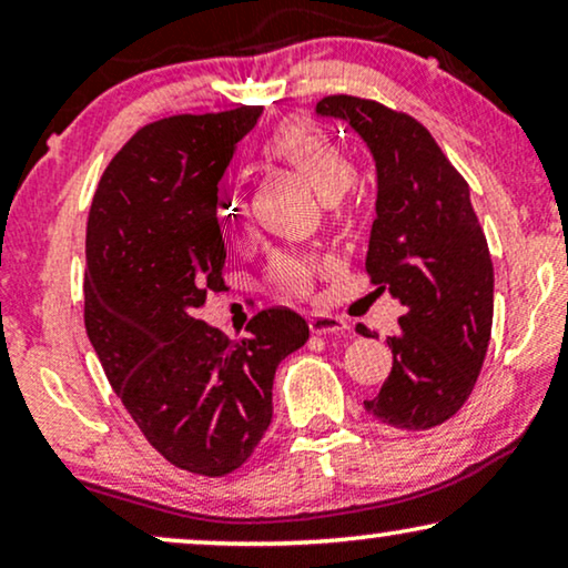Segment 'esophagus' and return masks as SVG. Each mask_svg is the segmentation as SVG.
<instances>
[{
  "label": "esophagus",
  "instance_id": "34e87169",
  "mask_svg": "<svg viewBox=\"0 0 568 568\" xmlns=\"http://www.w3.org/2000/svg\"><path fill=\"white\" fill-rule=\"evenodd\" d=\"M308 329L314 334H345L349 329V324L345 322V318H339L334 314H311Z\"/></svg>",
  "mask_w": 568,
  "mask_h": 568
}]
</instances>
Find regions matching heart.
I'll return each instance as SVG.
<instances>
[{"label": "heart", "instance_id": "b5f03b06", "mask_svg": "<svg viewBox=\"0 0 568 568\" xmlns=\"http://www.w3.org/2000/svg\"><path fill=\"white\" fill-rule=\"evenodd\" d=\"M260 154L267 162L283 164L306 182L322 203H334L353 185L355 170L332 135L306 118H293L273 128L260 141ZM219 219L231 242L242 244L252 231L250 207L236 187H226L219 197ZM314 281V262L295 252H277L270 260L267 283L285 295H306Z\"/></svg>", "mask_w": 568, "mask_h": 568}]
</instances>
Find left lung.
Returning <instances> with one entry per match:
<instances>
[{"mask_svg":"<svg viewBox=\"0 0 568 568\" xmlns=\"http://www.w3.org/2000/svg\"><path fill=\"white\" fill-rule=\"evenodd\" d=\"M355 131L375 162V221L365 270L404 306L373 419L396 429L443 425L466 404L491 337L494 267L470 187L414 118L334 94L316 105ZM367 337V329L357 324Z\"/></svg>","mask_w":568,"mask_h":568,"instance_id":"1","label":"left lung"}]
</instances>
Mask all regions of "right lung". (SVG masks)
Listing matches in <instances>:
<instances>
[{"label": "right lung", "mask_w": 568, "mask_h": 568, "mask_svg": "<svg viewBox=\"0 0 568 568\" xmlns=\"http://www.w3.org/2000/svg\"><path fill=\"white\" fill-rule=\"evenodd\" d=\"M260 105L141 128L102 174L87 221L84 324L143 437L190 474L226 476L273 419L283 357L308 324L267 308L226 339L197 318L223 287L219 182Z\"/></svg>", "instance_id": "obj_1"}]
</instances>
